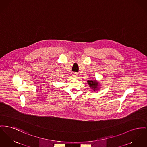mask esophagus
Segmentation results:
<instances>
[{
    "label": "esophagus",
    "mask_w": 147,
    "mask_h": 147,
    "mask_svg": "<svg viewBox=\"0 0 147 147\" xmlns=\"http://www.w3.org/2000/svg\"><path fill=\"white\" fill-rule=\"evenodd\" d=\"M72 76H73L74 78H77L78 76V75L77 73L74 72V73H72Z\"/></svg>",
    "instance_id": "obj_1"
}]
</instances>
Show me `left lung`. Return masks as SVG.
I'll list each match as a JSON object with an SVG mask.
<instances>
[{
  "mask_svg": "<svg viewBox=\"0 0 147 147\" xmlns=\"http://www.w3.org/2000/svg\"><path fill=\"white\" fill-rule=\"evenodd\" d=\"M88 85L90 87L92 88H94V91H95L96 90H97V88H98V83L96 81H88Z\"/></svg>",
  "mask_w": 147,
  "mask_h": 147,
  "instance_id": "obj_1",
  "label": "left lung"
}]
</instances>
